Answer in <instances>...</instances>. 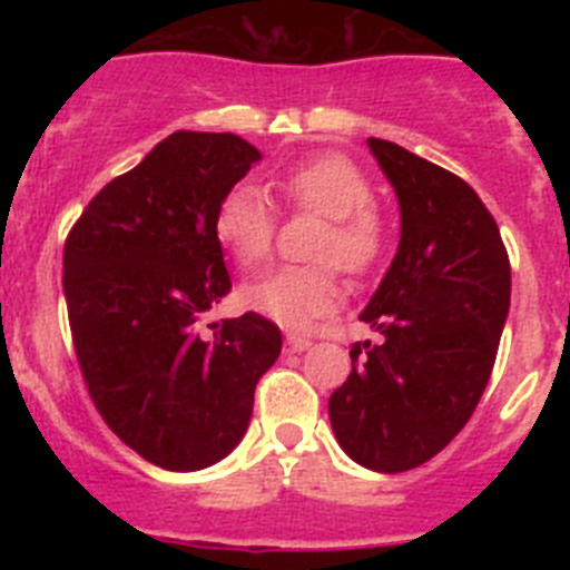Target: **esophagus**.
Here are the masks:
<instances>
[{"label":"esophagus","mask_w":570,"mask_h":570,"mask_svg":"<svg viewBox=\"0 0 570 570\" xmlns=\"http://www.w3.org/2000/svg\"><path fill=\"white\" fill-rule=\"evenodd\" d=\"M285 342H288L291 351H308V347H311V340H308V336H302V334H288V336H285Z\"/></svg>","instance_id":"obj_1"}]
</instances>
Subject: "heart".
Here are the masks:
<instances>
[{"label":"heart","mask_w":570,"mask_h":570,"mask_svg":"<svg viewBox=\"0 0 570 570\" xmlns=\"http://www.w3.org/2000/svg\"><path fill=\"white\" fill-rule=\"evenodd\" d=\"M276 190L291 208L325 216L311 256L320 265H279L242 285V305L268 320L302 328L340 305L336 274H367L385 250V223L371 208L374 188L351 159L322 154L302 159L276 176ZM276 216L268 196L254 185H234L219 199L214 234L239 265H256L271 250Z\"/></svg>","instance_id":"1"}]
</instances>
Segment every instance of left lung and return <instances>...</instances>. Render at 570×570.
<instances>
[{
  "label": "left lung",
  "mask_w": 570,
  "mask_h": 570,
  "mask_svg": "<svg viewBox=\"0 0 570 570\" xmlns=\"http://www.w3.org/2000/svg\"><path fill=\"white\" fill-rule=\"evenodd\" d=\"M367 145L396 190L402 236L362 311L382 342L351 347L354 371L328 414L351 460L400 473L440 454L471 420L511 305V262L465 179L385 139Z\"/></svg>",
  "instance_id": "1"
}]
</instances>
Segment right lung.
<instances>
[{
  "mask_svg": "<svg viewBox=\"0 0 570 570\" xmlns=\"http://www.w3.org/2000/svg\"><path fill=\"white\" fill-rule=\"evenodd\" d=\"M259 163L236 134L176 130L116 176L65 239V302L88 394L119 440L168 471L228 456L282 334L259 314L196 331L230 291L216 205Z\"/></svg>",
  "mask_w": 570,
  "mask_h": 570,
  "instance_id": "right-lung-1",
  "label": "right lung"
}]
</instances>
